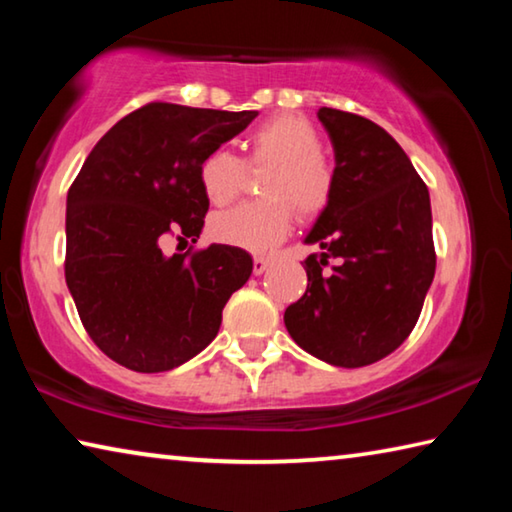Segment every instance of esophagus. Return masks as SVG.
I'll return each instance as SVG.
<instances>
[{"mask_svg": "<svg viewBox=\"0 0 512 512\" xmlns=\"http://www.w3.org/2000/svg\"><path fill=\"white\" fill-rule=\"evenodd\" d=\"M268 264H271V257H264V255H257L255 259H253V271H255V275H262L266 268H268Z\"/></svg>", "mask_w": 512, "mask_h": 512, "instance_id": "34e87169", "label": "esophagus"}]
</instances>
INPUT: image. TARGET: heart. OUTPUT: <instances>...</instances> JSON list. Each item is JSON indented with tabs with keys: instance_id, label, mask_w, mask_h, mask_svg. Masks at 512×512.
Listing matches in <instances>:
<instances>
[{
	"instance_id": "1",
	"label": "heart",
	"mask_w": 512,
	"mask_h": 512,
	"mask_svg": "<svg viewBox=\"0 0 512 512\" xmlns=\"http://www.w3.org/2000/svg\"><path fill=\"white\" fill-rule=\"evenodd\" d=\"M248 164L268 167L262 180L266 201L244 203L219 212L210 223L221 244L264 253L289 235L293 207L302 219L325 210L332 196V171L320 155V137L307 119L280 115L268 119L248 140ZM198 180L214 205L235 201L246 180V162L228 149L207 153Z\"/></svg>"
}]
</instances>
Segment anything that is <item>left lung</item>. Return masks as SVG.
<instances>
[{
    "mask_svg": "<svg viewBox=\"0 0 512 512\" xmlns=\"http://www.w3.org/2000/svg\"><path fill=\"white\" fill-rule=\"evenodd\" d=\"M318 119L334 146L332 196L305 237L320 253L305 259L307 291L284 325L316 359L361 368L400 348L418 323L436 273L429 189L375 121L334 108Z\"/></svg>",
    "mask_w": 512,
    "mask_h": 512,
    "instance_id": "1",
    "label": "left lung"
}]
</instances>
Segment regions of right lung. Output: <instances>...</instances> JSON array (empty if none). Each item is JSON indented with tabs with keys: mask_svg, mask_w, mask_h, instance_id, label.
<instances>
[{
	"mask_svg": "<svg viewBox=\"0 0 512 512\" xmlns=\"http://www.w3.org/2000/svg\"><path fill=\"white\" fill-rule=\"evenodd\" d=\"M255 117L149 103L101 137L69 187L67 289L85 332L119 366L164 372L196 357L253 273L237 246L164 255L162 244H196L210 207L198 167Z\"/></svg>",
	"mask_w": 512,
	"mask_h": 512,
	"instance_id": "1",
	"label": "right lung"
}]
</instances>
